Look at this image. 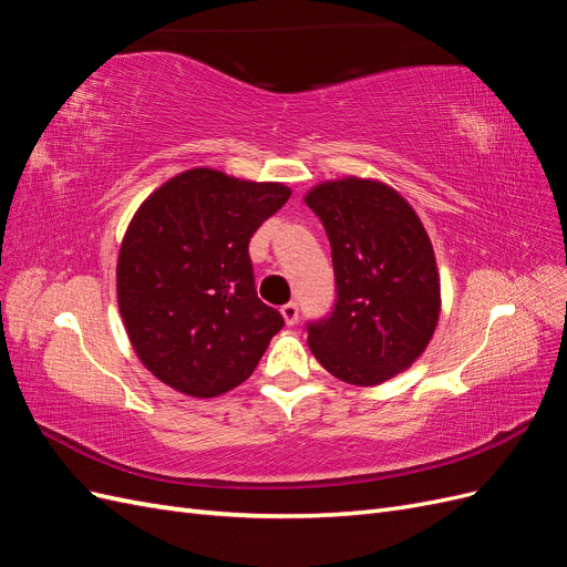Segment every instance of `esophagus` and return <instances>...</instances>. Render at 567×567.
<instances>
[{
    "mask_svg": "<svg viewBox=\"0 0 567 567\" xmlns=\"http://www.w3.org/2000/svg\"><path fill=\"white\" fill-rule=\"evenodd\" d=\"M281 317L286 321V326H296L298 323V305L296 302H288L281 307Z\"/></svg>",
    "mask_w": 567,
    "mask_h": 567,
    "instance_id": "34e87169",
    "label": "esophagus"
}]
</instances>
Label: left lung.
Here are the masks:
<instances>
[{
  "instance_id": "8db88e82",
  "label": "left lung",
  "mask_w": 567,
  "mask_h": 567,
  "mask_svg": "<svg viewBox=\"0 0 567 567\" xmlns=\"http://www.w3.org/2000/svg\"><path fill=\"white\" fill-rule=\"evenodd\" d=\"M331 241L338 300L310 323L317 362L338 381L371 388L425 352L442 310L435 250L409 200L381 179L342 177L305 194Z\"/></svg>"
}]
</instances>
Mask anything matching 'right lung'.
<instances>
[{"label": "right lung", "instance_id": "obj_1", "mask_svg": "<svg viewBox=\"0 0 567 567\" xmlns=\"http://www.w3.org/2000/svg\"><path fill=\"white\" fill-rule=\"evenodd\" d=\"M288 198L281 182L192 167L136 208L115 290L132 350L158 381L210 400L255 371L284 317L255 293L248 244Z\"/></svg>", "mask_w": 567, "mask_h": 567}]
</instances>
